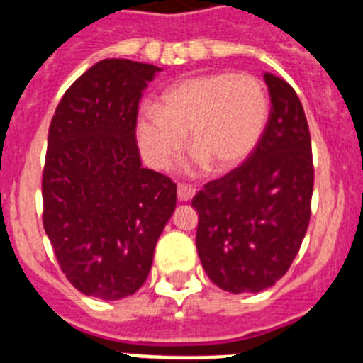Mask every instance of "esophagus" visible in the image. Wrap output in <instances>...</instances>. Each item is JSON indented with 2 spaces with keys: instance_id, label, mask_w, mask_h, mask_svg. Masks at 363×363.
<instances>
[{
  "instance_id": "esophagus-1",
  "label": "esophagus",
  "mask_w": 363,
  "mask_h": 363,
  "mask_svg": "<svg viewBox=\"0 0 363 363\" xmlns=\"http://www.w3.org/2000/svg\"><path fill=\"white\" fill-rule=\"evenodd\" d=\"M196 191L191 185H178V200L179 201H191Z\"/></svg>"
}]
</instances>
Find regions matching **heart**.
<instances>
[{"label": "heart", "mask_w": 363, "mask_h": 363, "mask_svg": "<svg viewBox=\"0 0 363 363\" xmlns=\"http://www.w3.org/2000/svg\"><path fill=\"white\" fill-rule=\"evenodd\" d=\"M267 89L251 74L214 72L182 79L167 89L158 108L136 118V140L143 158L167 171L189 134L194 169L230 171L259 143L269 121Z\"/></svg>", "instance_id": "1"}]
</instances>
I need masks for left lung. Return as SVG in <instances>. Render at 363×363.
<instances>
[{
  "label": "left lung",
  "instance_id": "obj_1",
  "mask_svg": "<svg viewBox=\"0 0 363 363\" xmlns=\"http://www.w3.org/2000/svg\"><path fill=\"white\" fill-rule=\"evenodd\" d=\"M271 114L243 165L192 198L205 272L233 294L259 293L296 258L311 218L314 169L306 112L293 86L264 74Z\"/></svg>",
  "mask_w": 363,
  "mask_h": 363
}]
</instances>
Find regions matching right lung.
<instances>
[{
    "mask_svg": "<svg viewBox=\"0 0 363 363\" xmlns=\"http://www.w3.org/2000/svg\"><path fill=\"white\" fill-rule=\"evenodd\" d=\"M160 67L101 60L67 89L49 127L43 227L67 280L121 300L149 277L176 184L142 165L138 105Z\"/></svg>",
    "mask_w": 363,
    "mask_h": 363,
    "instance_id": "obj_1",
    "label": "right lung"
}]
</instances>
